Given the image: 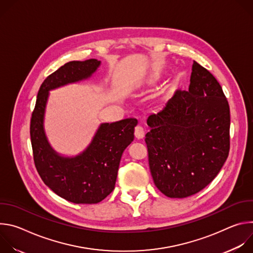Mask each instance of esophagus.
<instances>
[{"label": "esophagus", "instance_id": "esophagus-1", "mask_svg": "<svg viewBox=\"0 0 253 253\" xmlns=\"http://www.w3.org/2000/svg\"><path fill=\"white\" fill-rule=\"evenodd\" d=\"M144 133H145V131H144V128L141 126V125H138L135 127V137L137 139H142L144 137Z\"/></svg>", "mask_w": 253, "mask_h": 253}]
</instances>
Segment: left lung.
Masks as SVG:
<instances>
[{
	"label": "left lung",
	"instance_id": "left-lung-1",
	"mask_svg": "<svg viewBox=\"0 0 253 253\" xmlns=\"http://www.w3.org/2000/svg\"><path fill=\"white\" fill-rule=\"evenodd\" d=\"M145 135L151 175L170 198H185L206 187L229 153V105L221 86L194 61L187 91L176 90L147 119Z\"/></svg>",
	"mask_w": 253,
	"mask_h": 253
}]
</instances>
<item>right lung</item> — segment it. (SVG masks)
Here are the masks:
<instances>
[{
  "label": "right lung",
  "instance_id": "1",
  "mask_svg": "<svg viewBox=\"0 0 253 253\" xmlns=\"http://www.w3.org/2000/svg\"><path fill=\"white\" fill-rule=\"evenodd\" d=\"M101 61H72L42 83L31 119L35 166L44 183L60 197L76 204H95L109 195L116 183L121 156L134 140L135 118L102 123L87 148L76 156H64L50 145L44 121L49 92L89 79Z\"/></svg>",
  "mask_w": 253,
  "mask_h": 253
}]
</instances>
